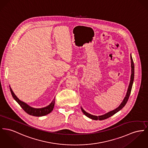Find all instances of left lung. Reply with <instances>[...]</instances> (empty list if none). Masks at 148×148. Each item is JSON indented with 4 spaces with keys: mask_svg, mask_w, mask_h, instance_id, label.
Instances as JSON below:
<instances>
[{
    "mask_svg": "<svg viewBox=\"0 0 148 148\" xmlns=\"http://www.w3.org/2000/svg\"><path fill=\"white\" fill-rule=\"evenodd\" d=\"M130 58H131V80L130 82V85L128 86V90H127V92L126 94V95L125 97V98L123 99V101L122 102V103L120 104V106L118 107V108L115 109L113 110H112L110 112H109L108 113L102 115V116H93L91 115L90 114H89L88 113H87L86 112H85L83 109L81 108V110L83 112V113L86 116L88 117L91 118L92 119H94V120H103V119H106L107 118H109L110 117H111L112 116L114 115V114H116L117 112H118V111H119L121 109L123 108L126 105V104L127 103V101H128L129 97L130 95L131 94V89H132V84H133V82H134V61L132 58L131 54L130 56Z\"/></svg>",
    "mask_w": 148,
    "mask_h": 148,
    "instance_id": "left-lung-1",
    "label": "left lung"
}]
</instances>
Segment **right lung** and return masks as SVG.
<instances>
[{
	"label": "right lung",
	"instance_id": "right-lung-1",
	"mask_svg": "<svg viewBox=\"0 0 148 148\" xmlns=\"http://www.w3.org/2000/svg\"><path fill=\"white\" fill-rule=\"evenodd\" d=\"M10 91L14 99L18 103V104L21 107L27 114H30L31 116H36V117H41L45 116L48 114L50 113L54 108V103H55V99L52 101V102L49 105L46 107L42 108H34L30 107L29 105L26 104L25 103L21 101L18 98L14 92H13L12 90L10 88Z\"/></svg>",
	"mask_w": 148,
	"mask_h": 148
}]
</instances>
